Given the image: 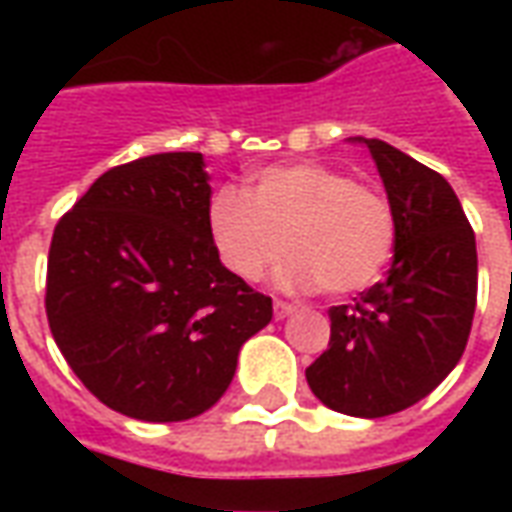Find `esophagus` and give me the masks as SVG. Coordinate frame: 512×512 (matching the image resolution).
<instances>
[{
  "label": "esophagus",
  "mask_w": 512,
  "mask_h": 512,
  "mask_svg": "<svg viewBox=\"0 0 512 512\" xmlns=\"http://www.w3.org/2000/svg\"><path fill=\"white\" fill-rule=\"evenodd\" d=\"M296 310V307H293V304H290V301H274V318H277V321H282V318H288L290 312Z\"/></svg>",
  "instance_id": "esophagus-1"
}]
</instances>
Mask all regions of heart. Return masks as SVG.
Segmentation results:
<instances>
[{
    "mask_svg": "<svg viewBox=\"0 0 512 512\" xmlns=\"http://www.w3.org/2000/svg\"><path fill=\"white\" fill-rule=\"evenodd\" d=\"M216 255L233 277L260 282L288 249V288L348 296L370 288L395 244L384 191L326 164H279L257 172L252 191L227 189L208 205Z\"/></svg>",
    "mask_w": 512,
    "mask_h": 512,
    "instance_id": "obj_1",
    "label": "heart"
}]
</instances>
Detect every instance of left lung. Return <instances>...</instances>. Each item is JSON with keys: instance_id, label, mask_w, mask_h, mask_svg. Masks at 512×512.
<instances>
[{"instance_id": "left-lung-1", "label": "left lung", "mask_w": 512, "mask_h": 512, "mask_svg": "<svg viewBox=\"0 0 512 512\" xmlns=\"http://www.w3.org/2000/svg\"><path fill=\"white\" fill-rule=\"evenodd\" d=\"M373 153L395 216V255L384 282L329 310V348L307 384L332 411L376 419L428 397L450 376L477 304L474 230L439 172L381 139Z\"/></svg>"}]
</instances>
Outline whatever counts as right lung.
I'll return each mask as SVG.
<instances>
[{
	"mask_svg": "<svg viewBox=\"0 0 512 512\" xmlns=\"http://www.w3.org/2000/svg\"><path fill=\"white\" fill-rule=\"evenodd\" d=\"M202 153L112 167L54 227L46 315L65 362L104 406L145 422L208 411L271 299L233 277L208 230Z\"/></svg>",
	"mask_w": 512,
	"mask_h": 512,
	"instance_id": "obj_1",
	"label": "right lung"
}]
</instances>
